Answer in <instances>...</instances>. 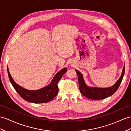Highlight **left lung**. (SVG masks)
Segmentation results:
<instances>
[{
    "label": "left lung",
    "instance_id": "left-lung-1",
    "mask_svg": "<svg viewBox=\"0 0 131 131\" xmlns=\"http://www.w3.org/2000/svg\"><path fill=\"white\" fill-rule=\"evenodd\" d=\"M124 71H125V65L124 66L123 71L121 77L117 82L114 84L112 87L106 88H92L89 87L85 84L84 81L83 75L81 73L79 72L77 70L75 69L77 74L78 75L79 88L81 93L83 95H84L87 98L91 99L93 100H100L106 98L111 95H113L119 88V85L122 82V79L124 74Z\"/></svg>",
    "mask_w": 131,
    "mask_h": 131
}]
</instances>
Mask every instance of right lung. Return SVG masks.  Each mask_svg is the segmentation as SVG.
<instances>
[{
    "instance_id": "add662e5",
    "label": "right lung",
    "mask_w": 131,
    "mask_h": 131,
    "mask_svg": "<svg viewBox=\"0 0 131 131\" xmlns=\"http://www.w3.org/2000/svg\"><path fill=\"white\" fill-rule=\"evenodd\" d=\"M9 80L12 85L18 92L20 96L29 102L34 103H44L51 101L58 93V83L59 80L64 74L67 71V69L64 68L59 71L54 77L52 82L47 87H44L39 90L29 91L21 87L14 81L9 73L8 67L7 68Z\"/></svg>"
}]
</instances>
